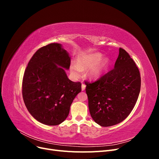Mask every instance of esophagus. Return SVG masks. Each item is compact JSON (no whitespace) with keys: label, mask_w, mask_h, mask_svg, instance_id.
I'll use <instances>...</instances> for the list:
<instances>
[{"label":"esophagus","mask_w":159,"mask_h":159,"mask_svg":"<svg viewBox=\"0 0 159 159\" xmlns=\"http://www.w3.org/2000/svg\"><path fill=\"white\" fill-rule=\"evenodd\" d=\"M85 89V85L84 84H81V90L84 91Z\"/></svg>","instance_id":"34e87169"}]
</instances>
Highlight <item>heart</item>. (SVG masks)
I'll return each instance as SVG.
<instances>
[{
  "label": "heart",
  "mask_w": 159,
  "mask_h": 159,
  "mask_svg": "<svg viewBox=\"0 0 159 159\" xmlns=\"http://www.w3.org/2000/svg\"><path fill=\"white\" fill-rule=\"evenodd\" d=\"M102 53L96 52L84 55L80 57L78 64L73 63L70 66V71L74 78H79L82 70L89 69L87 75L90 79H98L102 76L110 64L109 57H103Z\"/></svg>",
  "instance_id": "heart-1"
}]
</instances>
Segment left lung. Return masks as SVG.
<instances>
[{
    "mask_svg": "<svg viewBox=\"0 0 159 159\" xmlns=\"http://www.w3.org/2000/svg\"><path fill=\"white\" fill-rule=\"evenodd\" d=\"M114 69L94 82H85L88 106L93 121L102 127L125 119L137 101L141 75L128 53L120 48Z\"/></svg>",
    "mask_w": 159,
    "mask_h": 159,
    "instance_id": "1",
    "label": "left lung"
}]
</instances>
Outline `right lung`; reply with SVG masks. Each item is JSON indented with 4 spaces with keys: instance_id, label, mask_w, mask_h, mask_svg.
Segmentation results:
<instances>
[{
    "instance_id": "1",
    "label": "right lung",
    "mask_w": 159,
    "mask_h": 159,
    "mask_svg": "<svg viewBox=\"0 0 159 159\" xmlns=\"http://www.w3.org/2000/svg\"><path fill=\"white\" fill-rule=\"evenodd\" d=\"M70 56L61 44L52 43L38 50L25 71L22 97L32 116L47 125H57L68 116L81 84L68 79Z\"/></svg>"
}]
</instances>
